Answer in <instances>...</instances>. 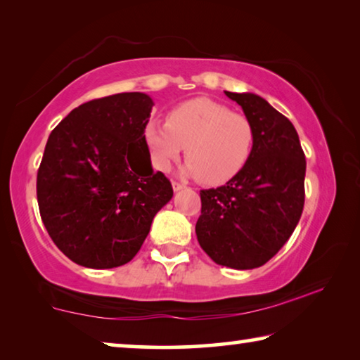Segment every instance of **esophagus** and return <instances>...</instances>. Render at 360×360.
Returning <instances> with one entry per match:
<instances>
[{"mask_svg":"<svg viewBox=\"0 0 360 360\" xmlns=\"http://www.w3.org/2000/svg\"><path fill=\"white\" fill-rule=\"evenodd\" d=\"M172 186H173V191L174 192H179V191H182V188H186L184 184H181V182H176V181L172 182Z\"/></svg>","mask_w":360,"mask_h":360,"instance_id":"obj_1","label":"esophagus"}]
</instances>
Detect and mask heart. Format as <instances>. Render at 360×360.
I'll list each match as a JSON object with an SVG mask.
<instances>
[{"label":"heart","mask_w":360,"mask_h":360,"mask_svg":"<svg viewBox=\"0 0 360 360\" xmlns=\"http://www.w3.org/2000/svg\"><path fill=\"white\" fill-rule=\"evenodd\" d=\"M152 165L167 172L184 150V174L206 186H219L238 174L251 157L254 127L245 114L210 98H193L169 111L167 122L144 127Z\"/></svg>","instance_id":"b5f03b06"}]
</instances>
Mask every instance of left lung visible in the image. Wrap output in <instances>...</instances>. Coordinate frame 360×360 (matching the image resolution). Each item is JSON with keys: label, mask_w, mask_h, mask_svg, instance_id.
<instances>
[{"label": "left lung", "mask_w": 360, "mask_h": 360, "mask_svg": "<svg viewBox=\"0 0 360 360\" xmlns=\"http://www.w3.org/2000/svg\"><path fill=\"white\" fill-rule=\"evenodd\" d=\"M254 127L245 168L227 184L200 191L195 231L219 265L251 270L266 264L290 238L304 203L307 160L292 122L255 94L225 92Z\"/></svg>", "instance_id": "1"}]
</instances>
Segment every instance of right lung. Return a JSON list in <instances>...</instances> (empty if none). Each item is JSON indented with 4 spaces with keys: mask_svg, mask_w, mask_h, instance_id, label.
Returning a JSON list of instances; mask_svg holds the SVG:
<instances>
[{
    "mask_svg": "<svg viewBox=\"0 0 360 360\" xmlns=\"http://www.w3.org/2000/svg\"><path fill=\"white\" fill-rule=\"evenodd\" d=\"M152 106L141 92L87 101L47 139L36 179L41 219L77 265H125L173 197L172 182L152 169L144 141Z\"/></svg>",
    "mask_w": 360,
    "mask_h": 360,
    "instance_id": "1",
    "label": "right lung"
}]
</instances>
